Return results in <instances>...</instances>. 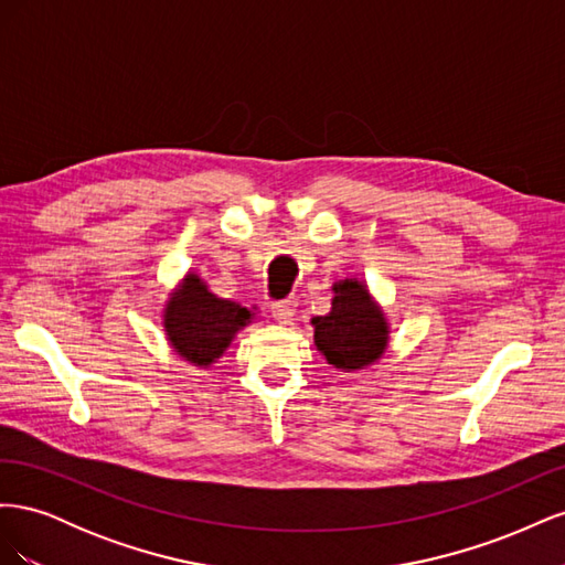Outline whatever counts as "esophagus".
Listing matches in <instances>:
<instances>
[{
    "label": "esophagus",
    "instance_id": "1",
    "mask_svg": "<svg viewBox=\"0 0 565 565\" xmlns=\"http://www.w3.org/2000/svg\"><path fill=\"white\" fill-rule=\"evenodd\" d=\"M295 301H276V303H270V313H273V318H276L278 322H289L295 318Z\"/></svg>",
    "mask_w": 565,
    "mask_h": 565
}]
</instances>
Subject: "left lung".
Here are the masks:
<instances>
[{"label":"left lung","instance_id":"left-lung-1","mask_svg":"<svg viewBox=\"0 0 565 565\" xmlns=\"http://www.w3.org/2000/svg\"><path fill=\"white\" fill-rule=\"evenodd\" d=\"M313 328L318 351L330 365L349 372L380 361L388 341L384 313L358 280L334 285L332 311L313 318Z\"/></svg>","mask_w":565,"mask_h":565}]
</instances>
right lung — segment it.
Listing matches in <instances>:
<instances>
[{
  "label": "right lung",
  "mask_w": 565,
  "mask_h": 565,
  "mask_svg": "<svg viewBox=\"0 0 565 565\" xmlns=\"http://www.w3.org/2000/svg\"><path fill=\"white\" fill-rule=\"evenodd\" d=\"M245 306L214 297L198 276H185L183 287L164 311L167 339L188 363L210 365L228 349L235 332L249 322Z\"/></svg>",
  "instance_id": "add662e5"
}]
</instances>
